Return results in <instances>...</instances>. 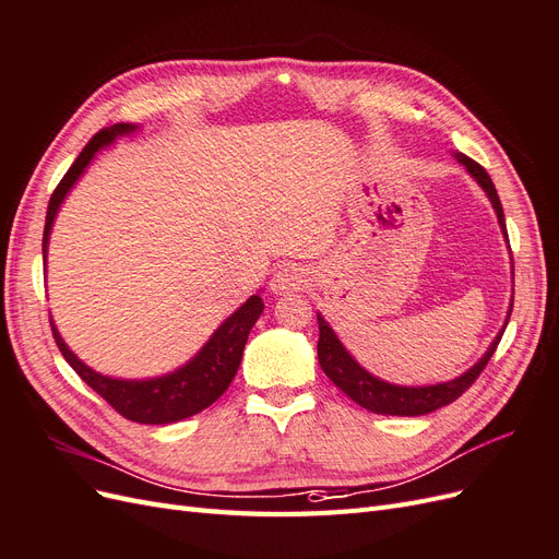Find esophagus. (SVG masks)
<instances>
[{
	"label": "esophagus",
	"mask_w": 559,
	"mask_h": 559,
	"mask_svg": "<svg viewBox=\"0 0 559 559\" xmlns=\"http://www.w3.org/2000/svg\"><path fill=\"white\" fill-rule=\"evenodd\" d=\"M306 284H308L306 270L298 265H284L273 275V280H270V292L275 296H286V294L306 289Z\"/></svg>",
	"instance_id": "esophagus-1"
}]
</instances>
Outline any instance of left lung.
Listing matches in <instances>:
<instances>
[{"label": "left lung", "mask_w": 559, "mask_h": 559, "mask_svg": "<svg viewBox=\"0 0 559 559\" xmlns=\"http://www.w3.org/2000/svg\"><path fill=\"white\" fill-rule=\"evenodd\" d=\"M454 160L460 163L464 170L473 177L480 189L485 191L487 200L492 202V210L497 214V222L499 228L503 233L506 242H509V233H506V218H503V210H501V200L497 195V189L489 175L483 170V167L471 160L468 156L460 154V151H454ZM511 251V247H509ZM513 263V259H511ZM511 310H513V298H511V306L509 312H506V321L501 331L497 333V337L492 343H489L487 352L483 357L473 364L466 373H462L460 378L448 380V382H436V384H421V386H405V384H394V382H386L373 373H368V370L352 357L349 349L341 343V337L331 329L329 321L324 319V314L317 312V324H319V343H317V359L321 364V370L329 376V380L345 392L354 403H359L361 408L376 413V415H399V417H417V415H427L433 413L438 408H443V405L452 403L460 399L466 389L476 382V378L483 373V368L487 366L489 357H492L501 335L506 331V324H509L511 319Z\"/></svg>", "instance_id": "8db88e82"}]
</instances>
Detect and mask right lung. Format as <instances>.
<instances>
[{"label":"right lung","instance_id":"add662e5","mask_svg":"<svg viewBox=\"0 0 559 559\" xmlns=\"http://www.w3.org/2000/svg\"><path fill=\"white\" fill-rule=\"evenodd\" d=\"M138 130H142V126L134 123H116L111 128L99 130L86 144V148L81 151L70 170H67V175L62 177L48 202L41 245L44 263L48 257L50 230H53L56 216L64 205V198L70 195V191L83 177V173L88 170V165L97 154H103L105 148L116 144V140L130 138V134ZM263 308V298L259 294L249 296L238 310L216 326V331L207 337V343L202 345L189 361L170 370V373L140 380L97 373L95 368H91L86 361H81L70 349V345L64 343L53 317H50V329H53V337L64 361L70 364L76 370V376L86 382L93 392L103 396L111 408H116L132 421H140V425H173V421H181L186 417L198 415L200 411H205L207 405H212L226 392L240 368L249 331L257 324Z\"/></svg>","mask_w":559,"mask_h":559}]
</instances>
